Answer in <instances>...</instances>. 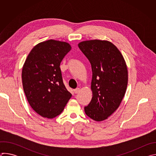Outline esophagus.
<instances>
[{"label":"esophagus","mask_w":156,"mask_h":156,"mask_svg":"<svg viewBox=\"0 0 156 156\" xmlns=\"http://www.w3.org/2000/svg\"><path fill=\"white\" fill-rule=\"evenodd\" d=\"M80 91V88H76L75 90H74V92L75 94H77Z\"/></svg>","instance_id":"obj_1"}]
</instances>
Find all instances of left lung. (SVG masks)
I'll use <instances>...</instances> for the list:
<instances>
[{"mask_svg":"<svg viewBox=\"0 0 156 156\" xmlns=\"http://www.w3.org/2000/svg\"><path fill=\"white\" fill-rule=\"evenodd\" d=\"M78 47L91 65L92 99L84 107L86 114L102 122L119 107L128 84V69L118 48L107 40L84 41Z\"/></svg>","mask_w":156,"mask_h":156,"instance_id":"8db88e82","label":"left lung"}]
</instances>
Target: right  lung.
Wrapping results in <instances>:
<instances>
[{
  "label": "right lung",
  "instance_id": "obj_1",
  "mask_svg": "<svg viewBox=\"0 0 156 156\" xmlns=\"http://www.w3.org/2000/svg\"><path fill=\"white\" fill-rule=\"evenodd\" d=\"M72 46L49 39L38 43L29 53L21 78L27 99L42 117L53 119L62 113L72 97L63 84L60 65Z\"/></svg>",
  "mask_w": 156,
  "mask_h": 156
}]
</instances>
